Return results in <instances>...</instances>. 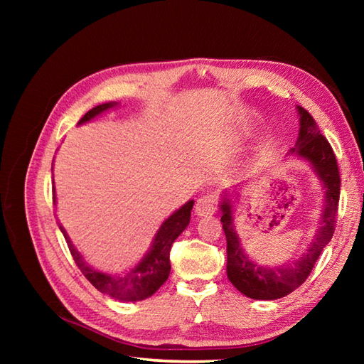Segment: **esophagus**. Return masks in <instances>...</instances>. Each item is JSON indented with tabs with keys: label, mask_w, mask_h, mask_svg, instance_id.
Returning <instances> with one entry per match:
<instances>
[{
	"label": "esophagus",
	"mask_w": 364,
	"mask_h": 364,
	"mask_svg": "<svg viewBox=\"0 0 364 364\" xmlns=\"http://www.w3.org/2000/svg\"><path fill=\"white\" fill-rule=\"evenodd\" d=\"M215 206H218V200L215 196L208 194L200 197L196 203V214L198 218H206V215H211L215 213Z\"/></svg>",
	"instance_id": "esophagus-1"
}]
</instances>
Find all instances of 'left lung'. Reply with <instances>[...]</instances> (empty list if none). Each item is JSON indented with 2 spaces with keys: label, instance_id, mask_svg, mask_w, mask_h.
Returning <instances> with one entry per match:
<instances>
[{
  "label": "left lung",
  "instance_id": "1",
  "mask_svg": "<svg viewBox=\"0 0 364 364\" xmlns=\"http://www.w3.org/2000/svg\"><path fill=\"white\" fill-rule=\"evenodd\" d=\"M299 114V137L294 149L288 153L299 158L311 167L323 189V208L321 222L311 242L297 259L286 261L280 266L267 267L255 262L245 253L241 237L237 235L235 223V205L239 197V189L244 183L220 194L222 228L227 237V275L235 288L244 296L255 300H275L288 296L304 283L313 270L319 255L326 249L335 233V222L339 202V170L335 153L326 137L321 134L310 112L297 106Z\"/></svg>",
  "mask_w": 364,
  "mask_h": 364
}]
</instances>
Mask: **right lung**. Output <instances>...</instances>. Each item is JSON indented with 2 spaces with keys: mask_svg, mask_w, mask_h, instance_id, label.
Here are the masks:
<instances>
[{
  "mask_svg": "<svg viewBox=\"0 0 364 364\" xmlns=\"http://www.w3.org/2000/svg\"><path fill=\"white\" fill-rule=\"evenodd\" d=\"M117 106H120V103L109 102L92 107V109L78 122V125H84V123L94 120L98 115H102L103 112L109 109H114V107ZM53 202L56 203V194L53 197ZM192 206H194V200H189V202H186L181 208H178L176 211L170 214L168 218L161 223L156 235L153 237L150 249L146 250L142 259L120 275L102 272V270L87 264L86 259L82 258V255L76 250L72 239L68 237L65 228L60 225V223L59 228L63 231L76 266L80 267L84 277H86L100 292H103L106 296L117 299L120 301H141L146 297L153 296L168 278L170 249H172L175 239L189 225Z\"/></svg>",
  "mask_w": 364,
  "mask_h": 364,
  "instance_id": "right-lung-1",
  "label": "right lung"
}]
</instances>
